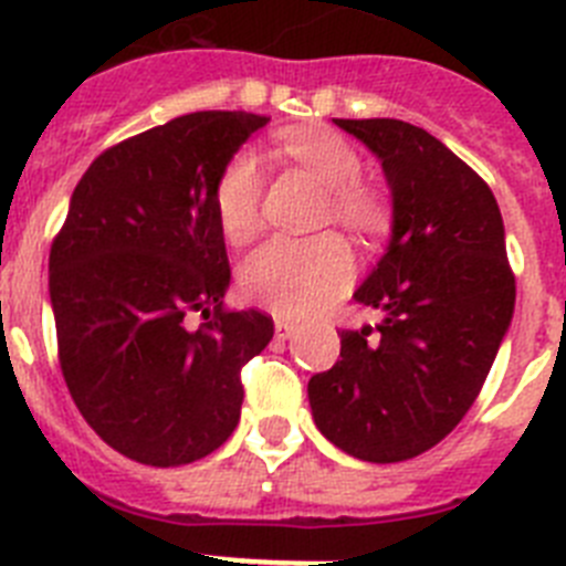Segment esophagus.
I'll return each instance as SVG.
<instances>
[{"label": "esophagus", "instance_id": "obj_1", "mask_svg": "<svg viewBox=\"0 0 566 566\" xmlns=\"http://www.w3.org/2000/svg\"><path fill=\"white\" fill-rule=\"evenodd\" d=\"M294 332H297V323H292V319H283V317L274 319V337L277 339H289Z\"/></svg>", "mask_w": 566, "mask_h": 566}]
</instances>
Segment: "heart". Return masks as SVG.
Masks as SVG:
<instances>
[{"label":"heart","mask_w":566,"mask_h":566,"mask_svg":"<svg viewBox=\"0 0 566 566\" xmlns=\"http://www.w3.org/2000/svg\"><path fill=\"white\" fill-rule=\"evenodd\" d=\"M280 147L326 187L328 214L359 234H379L388 227V207L363 184V158L332 129H289ZM263 201V161L254 149H238L223 164L212 189L214 214L223 238L243 243L252 238ZM354 277L352 249L339 234L272 238L254 249L240 266V289L252 303L286 317H306L337 300Z\"/></svg>","instance_id":"heart-1"}]
</instances>
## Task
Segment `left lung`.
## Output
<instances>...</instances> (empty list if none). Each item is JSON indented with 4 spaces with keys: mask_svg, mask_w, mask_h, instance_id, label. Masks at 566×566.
I'll return each instance as SVG.
<instances>
[{
    "mask_svg": "<svg viewBox=\"0 0 566 566\" xmlns=\"http://www.w3.org/2000/svg\"><path fill=\"white\" fill-rule=\"evenodd\" d=\"M377 153L394 192V238L345 328L339 359L308 379L314 422L363 462L431 451L476 402L516 306L499 203L439 138L397 118H334Z\"/></svg>",
    "mask_w": 566,
    "mask_h": 566,
    "instance_id": "obj_1",
    "label": "left lung"
}]
</instances>
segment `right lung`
Listing matches in <instances>:
<instances>
[{"instance_id":"right-lung-1","label":"right lung","mask_w":566,"mask_h":566,"mask_svg":"<svg viewBox=\"0 0 566 566\" xmlns=\"http://www.w3.org/2000/svg\"><path fill=\"white\" fill-rule=\"evenodd\" d=\"M269 115L201 109L90 164L50 247V303L70 397L109 448L153 468L218 451L240 419V371L274 334L227 306L212 189ZM205 323L188 328V314Z\"/></svg>"}]
</instances>
